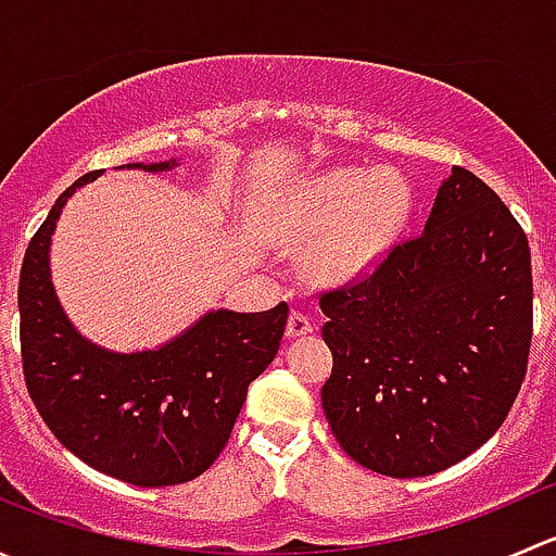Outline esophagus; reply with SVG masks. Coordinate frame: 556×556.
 Masks as SVG:
<instances>
[{
    "label": "esophagus",
    "mask_w": 556,
    "mask_h": 556,
    "mask_svg": "<svg viewBox=\"0 0 556 556\" xmlns=\"http://www.w3.org/2000/svg\"><path fill=\"white\" fill-rule=\"evenodd\" d=\"M312 330H314L312 319L306 317L304 312H293L288 317V325H285V336H288V339H304V336H309Z\"/></svg>",
    "instance_id": "obj_1"
}]
</instances>
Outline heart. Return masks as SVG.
<instances>
[{"label": "heart", "instance_id": "heart-1", "mask_svg": "<svg viewBox=\"0 0 556 556\" xmlns=\"http://www.w3.org/2000/svg\"><path fill=\"white\" fill-rule=\"evenodd\" d=\"M414 195L395 169H336L312 179L290 201L301 237H319L309 271L325 285L361 279L382 263L412 215Z\"/></svg>", "mask_w": 556, "mask_h": 556}]
</instances>
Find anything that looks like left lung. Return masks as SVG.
Returning a JSON list of instances; mask_svg holds the SVG:
<instances>
[{
  "mask_svg": "<svg viewBox=\"0 0 556 556\" xmlns=\"http://www.w3.org/2000/svg\"><path fill=\"white\" fill-rule=\"evenodd\" d=\"M319 309L333 352L319 397L341 450L392 479L439 473L492 439L525 379L530 247L495 190L454 166L425 231Z\"/></svg>",
  "mask_w": 556,
  "mask_h": 556,
  "instance_id": "8db88e82",
  "label": "left lung"
}]
</instances>
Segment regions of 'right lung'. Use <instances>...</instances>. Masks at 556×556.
Here are the masks:
<instances>
[{
    "instance_id": "add662e5",
    "label": "right lung",
    "mask_w": 556,
    "mask_h": 556,
    "mask_svg": "<svg viewBox=\"0 0 556 556\" xmlns=\"http://www.w3.org/2000/svg\"><path fill=\"white\" fill-rule=\"evenodd\" d=\"M179 159L117 169L172 172ZM55 199L21 266L24 377L39 417L75 457L112 479L169 486L204 473L226 446L247 387L277 357L288 304L268 312L210 309L150 350L117 352L77 330L55 295L50 247L66 201Z\"/></svg>"
}]
</instances>
